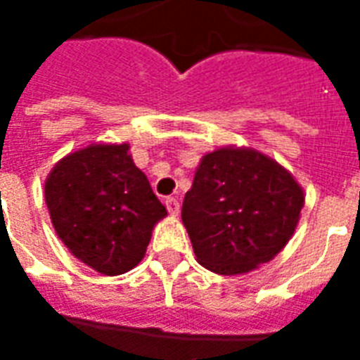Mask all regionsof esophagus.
<instances>
[{"instance_id":"34e87169","label":"esophagus","mask_w":360,"mask_h":360,"mask_svg":"<svg viewBox=\"0 0 360 360\" xmlns=\"http://www.w3.org/2000/svg\"><path fill=\"white\" fill-rule=\"evenodd\" d=\"M164 202H165V208H167V212H169L172 216H177V214H179V200H177V198L167 196Z\"/></svg>"}]
</instances>
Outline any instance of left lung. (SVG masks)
Segmentation results:
<instances>
[{"label":"left lung","instance_id":"1","mask_svg":"<svg viewBox=\"0 0 360 360\" xmlns=\"http://www.w3.org/2000/svg\"><path fill=\"white\" fill-rule=\"evenodd\" d=\"M302 206V187L283 165L255 148L224 146L200 160L181 218L198 264L239 276L285 247Z\"/></svg>","mask_w":360,"mask_h":360}]
</instances>
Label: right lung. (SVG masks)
Masks as SVG:
<instances>
[{"label":"right lung","instance_id":"1","mask_svg":"<svg viewBox=\"0 0 360 360\" xmlns=\"http://www.w3.org/2000/svg\"><path fill=\"white\" fill-rule=\"evenodd\" d=\"M129 144H89L61 158L46 179L51 224L69 252L103 276L133 270L167 216Z\"/></svg>","mask_w":360,"mask_h":360}]
</instances>
